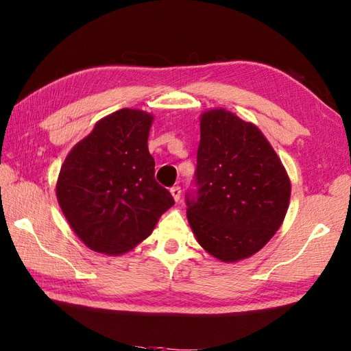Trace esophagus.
<instances>
[{
	"label": "esophagus",
	"instance_id": "1",
	"mask_svg": "<svg viewBox=\"0 0 351 351\" xmlns=\"http://www.w3.org/2000/svg\"><path fill=\"white\" fill-rule=\"evenodd\" d=\"M171 195H173V198H174V201L176 202H178L180 201V198H182V189H180V186H174V187H171Z\"/></svg>",
	"mask_w": 351,
	"mask_h": 351
}]
</instances>
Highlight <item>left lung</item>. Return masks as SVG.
<instances>
[{
  "label": "left lung",
  "mask_w": 351,
  "mask_h": 351,
  "mask_svg": "<svg viewBox=\"0 0 351 351\" xmlns=\"http://www.w3.org/2000/svg\"><path fill=\"white\" fill-rule=\"evenodd\" d=\"M196 191L186 195L196 240L223 262L259 252L281 226L290 180L258 126L225 108L201 116Z\"/></svg>",
  "instance_id": "left-lung-1"
}]
</instances>
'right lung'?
<instances>
[{
  "label": "right lung",
  "mask_w": 351,
  "mask_h": 351,
  "mask_svg": "<svg viewBox=\"0 0 351 351\" xmlns=\"http://www.w3.org/2000/svg\"><path fill=\"white\" fill-rule=\"evenodd\" d=\"M152 122L146 111H114L64 160L56 198L75 235L93 252H130L174 205L173 195L155 180L147 147Z\"/></svg>",
  "instance_id": "right-lung-1"
}]
</instances>
